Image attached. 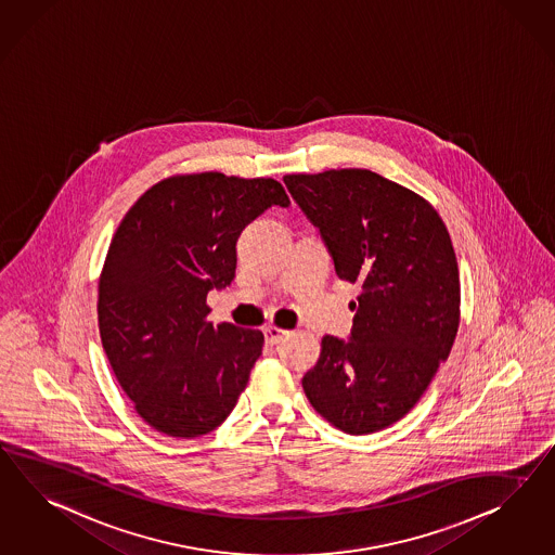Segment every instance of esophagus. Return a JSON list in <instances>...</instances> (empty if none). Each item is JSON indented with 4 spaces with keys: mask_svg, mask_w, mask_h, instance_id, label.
<instances>
[{
    "mask_svg": "<svg viewBox=\"0 0 555 555\" xmlns=\"http://www.w3.org/2000/svg\"><path fill=\"white\" fill-rule=\"evenodd\" d=\"M264 337H267V344H281L285 337H288V331L281 330L276 325H269V327H264Z\"/></svg>",
    "mask_w": 555,
    "mask_h": 555,
    "instance_id": "esophagus-1",
    "label": "esophagus"
}]
</instances>
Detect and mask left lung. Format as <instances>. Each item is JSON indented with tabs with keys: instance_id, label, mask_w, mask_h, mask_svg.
I'll return each mask as SVG.
<instances>
[{
	"instance_id": "8db88e82",
	"label": "left lung",
	"mask_w": 555,
	"mask_h": 555,
	"mask_svg": "<svg viewBox=\"0 0 555 555\" xmlns=\"http://www.w3.org/2000/svg\"><path fill=\"white\" fill-rule=\"evenodd\" d=\"M285 183L337 276L361 286L349 339L323 337L302 390L347 435L384 430L416 405L459 331L449 230L422 195L370 169L293 173Z\"/></svg>"
}]
</instances>
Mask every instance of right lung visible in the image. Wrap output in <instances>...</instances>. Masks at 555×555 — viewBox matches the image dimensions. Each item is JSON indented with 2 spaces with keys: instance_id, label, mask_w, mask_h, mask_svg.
Here are the masks:
<instances>
[{
  "instance_id": "obj_1",
  "label": "right lung",
  "mask_w": 555,
  "mask_h": 555,
  "mask_svg": "<svg viewBox=\"0 0 555 555\" xmlns=\"http://www.w3.org/2000/svg\"><path fill=\"white\" fill-rule=\"evenodd\" d=\"M288 204L276 180L206 171L155 183L120 220L99 281V331L120 388L157 433L208 435L234 410L264 335L214 327L206 297L234 281L240 232Z\"/></svg>"
}]
</instances>
